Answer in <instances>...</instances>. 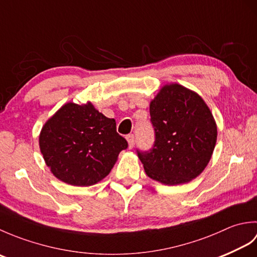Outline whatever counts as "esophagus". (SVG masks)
<instances>
[{"instance_id": "esophagus-1", "label": "esophagus", "mask_w": 257, "mask_h": 257, "mask_svg": "<svg viewBox=\"0 0 257 257\" xmlns=\"http://www.w3.org/2000/svg\"><path fill=\"white\" fill-rule=\"evenodd\" d=\"M125 139H127L128 141V145H129V148L132 149L134 145H135V136L134 135H128L127 137H125Z\"/></svg>"}]
</instances>
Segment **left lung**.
<instances>
[{
	"label": "left lung",
	"instance_id": "obj_1",
	"mask_svg": "<svg viewBox=\"0 0 257 257\" xmlns=\"http://www.w3.org/2000/svg\"><path fill=\"white\" fill-rule=\"evenodd\" d=\"M155 144L137 150L147 176L167 185L188 183L204 170L216 144L217 128L204 100L179 84L163 86L150 102Z\"/></svg>",
	"mask_w": 257,
	"mask_h": 257
}]
</instances>
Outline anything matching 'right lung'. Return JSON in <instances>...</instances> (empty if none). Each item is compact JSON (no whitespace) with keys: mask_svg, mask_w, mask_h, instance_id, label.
I'll list each match as a JSON object with an SVG mask.
<instances>
[{"mask_svg":"<svg viewBox=\"0 0 257 257\" xmlns=\"http://www.w3.org/2000/svg\"><path fill=\"white\" fill-rule=\"evenodd\" d=\"M128 143L91 102L65 103L43 125L40 149L47 167L61 181L89 187L107 177Z\"/></svg>","mask_w":257,"mask_h":257,"instance_id":"1","label":"right lung"}]
</instances>
